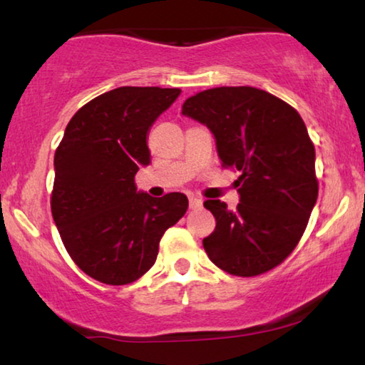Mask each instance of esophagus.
Here are the masks:
<instances>
[{"instance_id":"1","label":"esophagus","mask_w":365,"mask_h":365,"mask_svg":"<svg viewBox=\"0 0 365 365\" xmlns=\"http://www.w3.org/2000/svg\"><path fill=\"white\" fill-rule=\"evenodd\" d=\"M201 206H202L201 199L196 197V196H189V207L197 209V207H201Z\"/></svg>"}]
</instances>
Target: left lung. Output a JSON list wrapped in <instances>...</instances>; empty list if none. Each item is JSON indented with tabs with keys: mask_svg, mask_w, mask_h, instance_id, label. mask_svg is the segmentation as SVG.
<instances>
[{
	"mask_svg": "<svg viewBox=\"0 0 365 365\" xmlns=\"http://www.w3.org/2000/svg\"><path fill=\"white\" fill-rule=\"evenodd\" d=\"M182 114L212 133L224 168L241 171L236 211L219 199L204 202L216 217L204 251L232 276L271 271L297 246L317 201L316 149L302 118L251 86L197 93Z\"/></svg>",
	"mask_w": 365,
	"mask_h": 365,
	"instance_id": "left-lung-1",
	"label": "left lung"
}]
</instances>
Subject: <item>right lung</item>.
<instances>
[{"mask_svg":"<svg viewBox=\"0 0 365 365\" xmlns=\"http://www.w3.org/2000/svg\"><path fill=\"white\" fill-rule=\"evenodd\" d=\"M178 88L121 86L94 98L64 129L54 154L51 212L76 266L123 286L156 262L159 241L187 211L182 192L153 197L134 176L151 163L148 134Z\"/></svg>","mask_w":365,"mask_h":365,"instance_id":"right-lung-1","label":"right lung"}]
</instances>
